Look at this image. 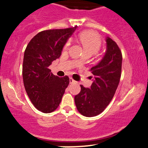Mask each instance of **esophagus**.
<instances>
[{
	"label": "esophagus",
	"mask_w": 148,
	"mask_h": 148,
	"mask_svg": "<svg viewBox=\"0 0 148 148\" xmlns=\"http://www.w3.org/2000/svg\"><path fill=\"white\" fill-rule=\"evenodd\" d=\"M75 82H76V81H74L72 78H70V79H69V83H70V84H74V83H75Z\"/></svg>",
	"instance_id": "34e87169"
}]
</instances>
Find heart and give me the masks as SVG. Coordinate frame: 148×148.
<instances>
[{
	"instance_id": "obj_1",
	"label": "heart",
	"mask_w": 148,
	"mask_h": 148,
	"mask_svg": "<svg viewBox=\"0 0 148 148\" xmlns=\"http://www.w3.org/2000/svg\"><path fill=\"white\" fill-rule=\"evenodd\" d=\"M79 40L82 43L85 54L93 55L97 53L101 47V38L98 34L92 31H84L79 34ZM71 45V40H68L63 47V51L69 49ZM79 62L82 60H79Z\"/></svg>"
}]
</instances>
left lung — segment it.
<instances>
[{"label": "left lung", "mask_w": 148, "mask_h": 148, "mask_svg": "<svg viewBox=\"0 0 148 148\" xmlns=\"http://www.w3.org/2000/svg\"><path fill=\"white\" fill-rule=\"evenodd\" d=\"M107 51L105 56L90 71L94 82L90 88L81 85V91L74 97L79 113L91 117L103 112L111 102L117 88L121 74L122 54L112 38H106Z\"/></svg>", "instance_id": "1"}]
</instances>
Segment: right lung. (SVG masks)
<instances>
[{
    "label": "right lung",
    "mask_w": 148,
    "mask_h": 148,
    "mask_svg": "<svg viewBox=\"0 0 148 148\" xmlns=\"http://www.w3.org/2000/svg\"><path fill=\"white\" fill-rule=\"evenodd\" d=\"M76 29L77 26L42 31L29 41L24 51V88L32 104L43 113H50L58 108L69 84L67 76H55L49 66L60 57L63 46Z\"/></svg>",
    "instance_id": "right-lung-1"
}]
</instances>
